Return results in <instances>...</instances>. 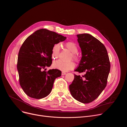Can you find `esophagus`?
Segmentation results:
<instances>
[{"mask_svg":"<svg viewBox=\"0 0 127 127\" xmlns=\"http://www.w3.org/2000/svg\"><path fill=\"white\" fill-rule=\"evenodd\" d=\"M66 72H62V75H66Z\"/></svg>","mask_w":127,"mask_h":127,"instance_id":"obj_1","label":"esophagus"}]
</instances>
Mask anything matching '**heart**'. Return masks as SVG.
Returning <instances> with one entry per match:
<instances>
[{"mask_svg": "<svg viewBox=\"0 0 127 127\" xmlns=\"http://www.w3.org/2000/svg\"><path fill=\"white\" fill-rule=\"evenodd\" d=\"M65 47L73 54L72 58L76 61L78 60V57L76 55L78 51V48L76 44L73 42H68L65 44ZM60 50V45L59 44L54 45L52 48V57L54 59L58 57ZM53 66L55 69L61 70L63 72H67L73 69L75 67V64L72 61L69 62H65L61 60H58L54 62Z\"/></svg>", "mask_w": 127, "mask_h": 127, "instance_id": "1", "label": "heart"}]
</instances>
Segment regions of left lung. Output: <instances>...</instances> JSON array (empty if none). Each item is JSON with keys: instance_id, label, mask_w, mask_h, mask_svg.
Returning a JSON list of instances; mask_svg holds the SVG:
<instances>
[{"instance_id": "1", "label": "left lung", "mask_w": 127, "mask_h": 127, "mask_svg": "<svg viewBox=\"0 0 127 127\" xmlns=\"http://www.w3.org/2000/svg\"><path fill=\"white\" fill-rule=\"evenodd\" d=\"M77 36L82 57L75 71L85 74L82 77L74 74L69 90L75 99L88 103L97 98L106 87L111 64L107 50L98 40L88 33Z\"/></svg>"}]
</instances>
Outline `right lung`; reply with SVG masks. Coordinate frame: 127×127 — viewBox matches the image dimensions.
Returning <instances> with one entry per match:
<instances>
[{"instance_id": "add662e5", "label": "right lung", "mask_w": 127, "mask_h": 127, "mask_svg": "<svg viewBox=\"0 0 127 127\" xmlns=\"http://www.w3.org/2000/svg\"><path fill=\"white\" fill-rule=\"evenodd\" d=\"M66 37L46 29H40L31 34L22 44L18 55L17 69L21 86L29 96L41 99L48 96L55 79L61 76L58 69H43L52 63L53 46Z\"/></svg>"}]
</instances>
